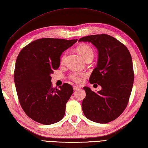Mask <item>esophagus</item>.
Here are the masks:
<instances>
[{"label": "esophagus", "instance_id": "1", "mask_svg": "<svg viewBox=\"0 0 148 148\" xmlns=\"http://www.w3.org/2000/svg\"><path fill=\"white\" fill-rule=\"evenodd\" d=\"M80 88V87L79 86H73V90H79Z\"/></svg>", "mask_w": 148, "mask_h": 148}]
</instances>
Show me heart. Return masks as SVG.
I'll return each instance as SVG.
<instances>
[{
    "instance_id": "b5f03b06",
    "label": "heart",
    "mask_w": 148,
    "mask_h": 148,
    "mask_svg": "<svg viewBox=\"0 0 148 148\" xmlns=\"http://www.w3.org/2000/svg\"><path fill=\"white\" fill-rule=\"evenodd\" d=\"M77 51L79 53V54L84 58L86 60L88 59H92L94 56V52L93 50L90 46L87 45V44H82L80 45L77 48ZM66 56V53H65L64 54L62 55V58H61V62L63 63L64 62L65 58ZM85 73L83 72L80 71H72L69 75V79L73 82L79 83L82 81V77L84 76Z\"/></svg>"
}]
</instances>
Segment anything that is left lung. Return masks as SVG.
<instances>
[{
    "label": "left lung",
    "mask_w": 148,
    "mask_h": 148,
    "mask_svg": "<svg viewBox=\"0 0 148 148\" xmlns=\"http://www.w3.org/2000/svg\"><path fill=\"white\" fill-rule=\"evenodd\" d=\"M79 41L91 42L98 49L97 66L90 82L102 87L97 93L84 87L82 111L91 121L108 123L123 113L129 102L135 77L132 56L124 44L109 35H88Z\"/></svg>",
    "instance_id": "8db88e82"
}]
</instances>
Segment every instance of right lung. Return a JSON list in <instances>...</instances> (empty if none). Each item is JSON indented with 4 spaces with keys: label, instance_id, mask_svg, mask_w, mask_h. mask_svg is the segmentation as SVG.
Segmentation results:
<instances>
[{
    "label": "right lung",
    "instance_id": "1",
    "mask_svg": "<svg viewBox=\"0 0 148 148\" xmlns=\"http://www.w3.org/2000/svg\"><path fill=\"white\" fill-rule=\"evenodd\" d=\"M77 41L42 38L32 42L19 53L14 71L16 93L22 110L34 121L49 125L64 116L73 88L68 83L59 89L53 88L50 75L59 67L62 53Z\"/></svg>",
    "mask_w": 148,
    "mask_h": 148
}]
</instances>
